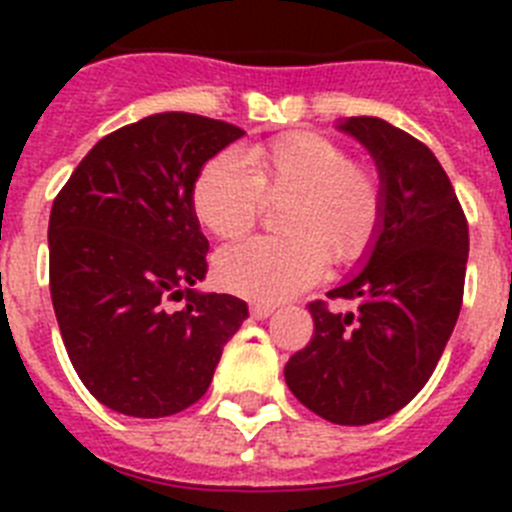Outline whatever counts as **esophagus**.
<instances>
[{"label":"esophagus","instance_id":"1","mask_svg":"<svg viewBox=\"0 0 512 512\" xmlns=\"http://www.w3.org/2000/svg\"><path fill=\"white\" fill-rule=\"evenodd\" d=\"M271 312H274V307L271 305H261V302H256V305H251V315L256 320H264V318H269Z\"/></svg>","mask_w":512,"mask_h":512}]
</instances>
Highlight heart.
Returning a JSON list of instances; mask_svg holds the SVG:
<instances>
[{
    "mask_svg": "<svg viewBox=\"0 0 512 512\" xmlns=\"http://www.w3.org/2000/svg\"><path fill=\"white\" fill-rule=\"evenodd\" d=\"M261 200H287L277 225L284 235L248 238L215 259L220 287L256 302H279L323 277L328 259L354 264L377 238L384 187L372 166L320 133H287L238 153L207 158L192 182L197 223L233 241L259 220Z\"/></svg>",
    "mask_w": 512,
    "mask_h": 512,
    "instance_id": "1",
    "label": "heart"
}]
</instances>
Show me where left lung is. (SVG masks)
Segmentation results:
<instances>
[{
    "instance_id": "8db88e82",
    "label": "left lung",
    "mask_w": 512,
    "mask_h": 512,
    "mask_svg": "<svg viewBox=\"0 0 512 512\" xmlns=\"http://www.w3.org/2000/svg\"><path fill=\"white\" fill-rule=\"evenodd\" d=\"M341 130L382 171V228L354 279L307 302L315 328L284 379L323 420L366 425L405 408L431 379L464 300L469 225L425 143L379 117H351ZM333 301L357 307L341 313Z\"/></svg>"
}]
</instances>
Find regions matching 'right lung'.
Returning a JSON list of instances; mask_svg holds the SVG:
<instances>
[{"mask_svg": "<svg viewBox=\"0 0 512 512\" xmlns=\"http://www.w3.org/2000/svg\"><path fill=\"white\" fill-rule=\"evenodd\" d=\"M243 130L161 112L104 135L56 194L48 223L51 300L76 374L102 405L166 418L207 392L223 346L248 318L233 295H200L207 238L192 182ZM185 307L171 311V301Z\"/></svg>", "mask_w": 512, "mask_h": 512, "instance_id": "1", "label": "right lung"}]
</instances>
